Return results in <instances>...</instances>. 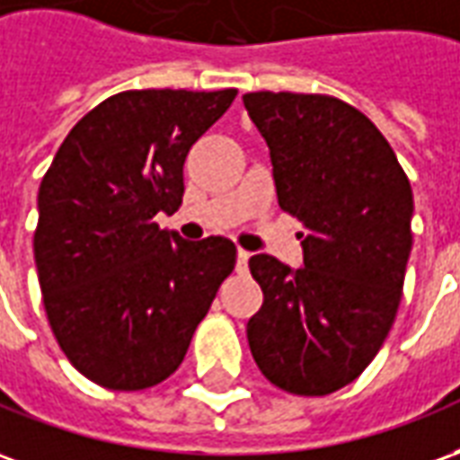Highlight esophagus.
<instances>
[{"label":"esophagus","mask_w":460,"mask_h":460,"mask_svg":"<svg viewBox=\"0 0 460 460\" xmlns=\"http://www.w3.org/2000/svg\"><path fill=\"white\" fill-rule=\"evenodd\" d=\"M249 256H252V253L243 252V249L236 252V271H246V266H249Z\"/></svg>","instance_id":"34e87169"}]
</instances>
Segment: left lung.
Wrapping results in <instances>:
<instances>
[{
    "instance_id": "1",
    "label": "left lung",
    "mask_w": 460,
    "mask_h": 460,
    "mask_svg": "<svg viewBox=\"0 0 460 460\" xmlns=\"http://www.w3.org/2000/svg\"><path fill=\"white\" fill-rule=\"evenodd\" d=\"M243 107L271 154L279 207L306 226L304 266L249 259L263 291L246 323L252 356L274 386L326 396L361 376L394 326L411 184L374 121L341 99L253 92Z\"/></svg>"
}]
</instances>
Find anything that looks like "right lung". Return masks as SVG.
Here are the masks:
<instances>
[{
  "label": "right lung",
  "mask_w": 460,
  "mask_h": 460,
  "mask_svg": "<svg viewBox=\"0 0 460 460\" xmlns=\"http://www.w3.org/2000/svg\"><path fill=\"white\" fill-rule=\"evenodd\" d=\"M236 89L109 96L64 139L40 186L34 261L47 319L82 376L114 391L162 384L184 361L236 246L159 229L184 197L194 141Z\"/></svg>",
  "instance_id": "right-lung-1"
}]
</instances>
